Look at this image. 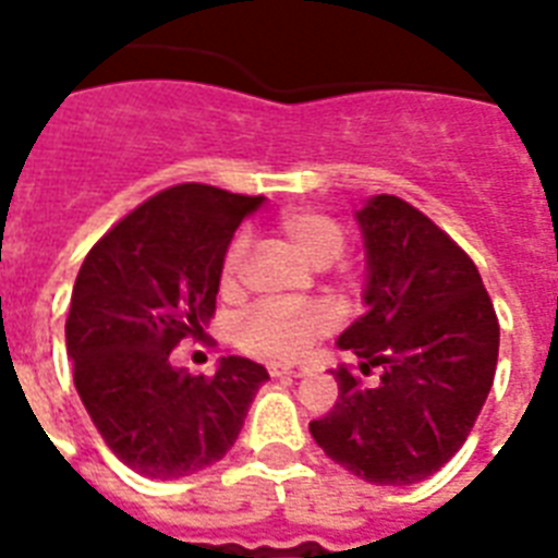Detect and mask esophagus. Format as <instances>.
Instances as JSON below:
<instances>
[{
    "label": "esophagus",
    "instance_id": "esophagus-1",
    "mask_svg": "<svg viewBox=\"0 0 558 558\" xmlns=\"http://www.w3.org/2000/svg\"><path fill=\"white\" fill-rule=\"evenodd\" d=\"M271 376H306V367L304 365H283V362H271L269 365Z\"/></svg>",
    "mask_w": 558,
    "mask_h": 558
}]
</instances>
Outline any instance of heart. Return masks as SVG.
<instances>
[{
	"label": "heart",
	"instance_id": "b5f03b06",
	"mask_svg": "<svg viewBox=\"0 0 558 558\" xmlns=\"http://www.w3.org/2000/svg\"><path fill=\"white\" fill-rule=\"evenodd\" d=\"M283 240L295 248L306 263H313L318 269L330 266L344 254V231L332 217L322 210H287L275 222ZM245 252L248 240L236 234L228 243L219 266V287L222 292H236L243 280ZM336 324L330 306H304V310H283V306H257L245 315L240 330H236V344L252 353V356L271 359V362H289V359L304 356L306 348L318 336L330 330Z\"/></svg>",
	"mask_w": 558,
	"mask_h": 558
}]
</instances>
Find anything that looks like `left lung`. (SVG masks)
<instances>
[{"mask_svg":"<svg viewBox=\"0 0 558 558\" xmlns=\"http://www.w3.org/2000/svg\"><path fill=\"white\" fill-rule=\"evenodd\" d=\"M367 313L339 336L359 359L336 371L339 399L310 423L339 466L379 486L434 475L466 442L498 365V315L481 271L423 210L379 193L359 210Z\"/></svg>","mask_w":558,"mask_h":558,"instance_id":"left-lung-1","label":"left lung"}]
</instances>
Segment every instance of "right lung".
I'll return each mask as SVG.
<instances>
[{
	"instance_id": "right-lung-1",
	"label": "right lung",
	"mask_w": 558,
	"mask_h": 558,
	"mask_svg": "<svg viewBox=\"0 0 558 558\" xmlns=\"http://www.w3.org/2000/svg\"><path fill=\"white\" fill-rule=\"evenodd\" d=\"M263 196L185 182L118 219L86 254L65 318L74 388L112 454L173 481L226 458L266 367L243 356L214 376L173 367L179 341L214 318L219 266Z\"/></svg>"
}]
</instances>
